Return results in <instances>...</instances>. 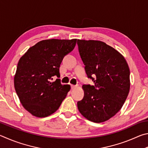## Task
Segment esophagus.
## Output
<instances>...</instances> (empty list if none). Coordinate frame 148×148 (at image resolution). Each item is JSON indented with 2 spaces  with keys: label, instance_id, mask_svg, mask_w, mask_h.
Listing matches in <instances>:
<instances>
[{
  "label": "esophagus",
  "instance_id": "esophagus-1",
  "mask_svg": "<svg viewBox=\"0 0 148 148\" xmlns=\"http://www.w3.org/2000/svg\"><path fill=\"white\" fill-rule=\"evenodd\" d=\"M77 86H75V85H73V84H71V89L72 90H73V89H75V88H76Z\"/></svg>",
  "mask_w": 148,
  "mask_h": 148
}]
</instances>
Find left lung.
Segmentation results:
<instances>
[{
    "instance_id": "1",
    "label": "left lung",
    "mask_w": 148,
    "mask_h": 148,
    "mask_svg": "<svg viewBox=\"0 0 148 148\" xmlns=\"http://www.w3.org/2000/svg\"><path fill=\"white\" fill-rule=\"evenodd\" d=\"M85 71L94 86H82L84 95L77 102L80 113L95 123L108 120L120 110L130 89V71L118 51L97 40H77Z\"/></svg>"
}]
</instances>
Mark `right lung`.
Here are the masks:
<instances>
[{
    "instance_id": "add662e5",
    "label": "right lung",
    "mask_w": 148,
    "mask_h": 148,
    "mask_svg": "<svg viewBox=\"0 0 148 148\" xmlns=\"http://www.w3.org/2000/svg\"><path fill=\"white\" fill-rule=\"evenodd\" d=\"M77 39H51L39 41L21 56L14 77V87L20 102L31 114L50 116L58 109L71 89L62 85L59 68L64 57L75 47Z\"/></svg>"
}]
</instances>
